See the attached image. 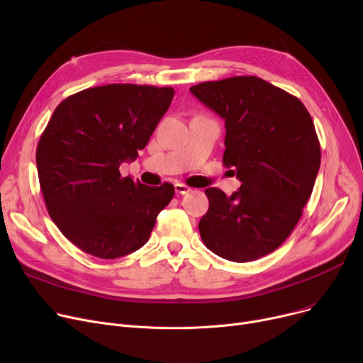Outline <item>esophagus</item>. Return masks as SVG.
Wrapping results in <instances>:
<instances>
[{
  "label": "esophagus",
  "mask_w": 363,
  "mask_h": 363,
  "mask_svg": "<svg viewBox=\"0 0 363 363\" xmlns=\"http://www.w3.org/2000/svg\"><path fill=\"white\" fill-rule=\"evenodd\" d=\"M175 191L178 193V194H181V196H184V194H188L189 191H191V188L189 186H186L185 184H181V182H177L175 184Z\"/></svg>",
  "instance_id": "34e87169"
}]
</instances>
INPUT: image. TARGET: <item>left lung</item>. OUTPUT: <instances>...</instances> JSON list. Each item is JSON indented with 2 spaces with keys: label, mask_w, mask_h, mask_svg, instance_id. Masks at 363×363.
<instances>
[{
  "label": "left lung",
  "mask_w": 363,
  "mask_h": 363,
  "mask_svg": "<svg viewBox=\"0 0 363 363\" xmlns=\"http://www.w3.org/2000/svg\"><path fill=\"white\" fill-rule=\"evenodd\" d=\"M193 95L225 119L223 164L241 182L228 197L207 188L199 230L208 250L231 262L272 253L301 218L320 166V145L304 104L257 76L201 82Z\"/></svg>",
  "instance_id": "left-lung-1"
}]
</instances>
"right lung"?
Instances as JSON below:
<instances>
[{"mask_svg":"<svg viewBox=\"0 0 363 363\" xmlns=\"http://www.w3.org/2000/svg\"><path fill=\"white\" fill-rule=\"evenodd\" d=\"M175 91L170 86L108 84L76 92L55 107L36 147V167L48 215L82 252L126 256L148 241L157 215L174 199L164 182L123 178Z\"/></svg>","mask_w":363,"mask_h":363,"instance_id":"1","label":"right lung"}]
</instances>
